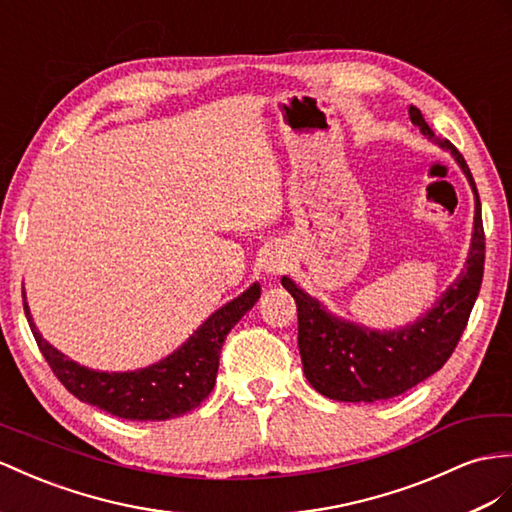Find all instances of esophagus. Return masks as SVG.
<instances>
[{
    "mask_svg": "<svg viewBox=\"0 0 512 512\" xmlns=\"http://www.w3.org/2000/svg\"><path fill=\"white\" fill-rule=\"evenodd\" d=\"M290 253H285L283 248H272V251L266 255V259H264V272H266V277H270V279H277L279 274H283L287 268H290Z\"/></svg>",
    "mask_w": 512,
    "mask_h": 512,
    "instance_id": "obj_1",
    "label": "esophagus"
}]
</instances>
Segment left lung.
I'll use <instances>...</instances> for the list:
<instances>
[{"instance_id": "1", "label": "left lung", "mask_w": 512, "mask_h": 512, "mask_svg": "<svg viewBox=\"0 0 512 512\" xmlns=\"http://www.w3.org/2000/svg\"><path fill=\"white\" fill-rule=\"evenodd\" d=\"M411 123L450 151L474 192V231L465 268L424 316L400 329L378 331L335 316L318 298L290 279L281 285L296 300L298 350L311 387L339 402H381L396 398L443 368L461 339L480 292L484 272V229L480 199L465 157L450 140L435 136L422 112L409 108Z\"/></svg>"}]
</instances>
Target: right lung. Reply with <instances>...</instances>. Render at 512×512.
<instances>
[{"mask_svg":"<svg viewBox=\"0 0 512 512\" xmlns=\"http://www.w3.org/2000/svg\"><path fill=\"white\" fill-rule=\"evenodd\" d=\"M261 285L253 283L240 296L216 309L177 350L157 363L131 372H99L69 359L38 333L23 292L25 318L58 381L77 400L123 419L164 422L196 409L216 385L220 348L229 331L259 300Z\"/></svg>","mask_w":512,"mask_h":512,"instance_id":"right-lung-1","label":"right lung"}]
</instances>
